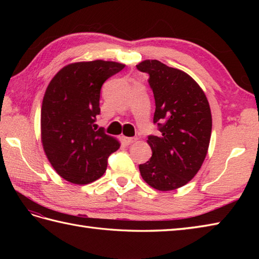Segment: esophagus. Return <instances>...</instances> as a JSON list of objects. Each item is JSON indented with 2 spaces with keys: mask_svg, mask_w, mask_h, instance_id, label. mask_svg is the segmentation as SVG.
Listing matches in <instances>:
<instances>
[{
  "mask_svg": "<svg viewBox=\"0 0 259 259\" xmlns=\"http://www.w3.org/2000/svg\"><path fill=\"white\" fill-rule=\"evenodd\" d=\"M136 140H137L136 138H129V137H124V136L122 137V142L125 146H129L131 144H134Z\"/></svg>",
  "mask_w": 259,
  "mask_h": 259,
  "instance_id": "obj_1",
  "label": "esophagus"
}]
</instances>
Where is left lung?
Returning a JSON list of instances; mask_svg holds the SVG:
<instances>
[{
    "label": "left lung",
    "instance_id": "8db88e82",
    "mask_svg": "<svg viewBox=\"0 0 259 259\" xmlns=\"http://www.w3.org/2000/svg\"><path fill=\"white\" fill-rule=\"evenodd\" d=\"M149 74L156 101L153 123L159 136L148 137L152 156L139 164L141 177L152 188L175 190L188 184L205 160L211 136V112L205 92L189 74L158 60L137 65Z\"/></svg>",
    "mask_w": 259,
    "mask_h": 259
}]
</instances>
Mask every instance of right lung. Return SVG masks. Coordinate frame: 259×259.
<instances>
[{
  "instance_id": "add662e5",
  "label": "right lung",
  "mask_w": 259,
  "mask_h": 259,
  "mask_svg": "<svg viewBox=\"0 0 259 259\" xmlns=\"http://www.w3.org/2000/svg\"><path fill=\"white\" fill-rule=\"evenodd\" d=\"M124 64L95 60L65 65L49 83L41 108V140L48 160L71 184L87 185L104 174L119 141L96 131L104 81Z\"/></svg>"
}]
</instances>
